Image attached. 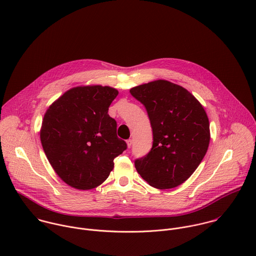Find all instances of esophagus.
Wrapping results in <instances>:
<instances>
[{
  "mask_svg": "<svg viewBox=\"0 0 256 256\" xmlns=\"http://www.w3.org/2000/svg\"><path fill=\"white\" fill-rule=\"evenodd\" d=\"M132 138H128L126 140V144H128V148H130L132 146Z\"/></svg>",
  "mask_w": 256,
  "mask_h": 256,
  "instance_id": "34e87169",
  "label": "esophagus"
}]
</instances>
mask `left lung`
<instances>
[{
  "label": "left lung",
  "mask_w": 256,
  "mask_h": 256,
  "mask_svg": "<svg viewBox=\"0 0 256 256\" xmlns=\"http://www.w3.org/2000/svg\"><path fill=\"white\" fill-rule=\"evenodd\" d=\"M130 94L146 110L152 146L134 160L138 173L156 189H172L195 172L208 150L209 120L187 90L166 80L138 85Z\"/></svg>",
  "instance_id": "8db88e82"
}]
</instances>
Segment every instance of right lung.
Masks as SVG:
<instances>
[{"label": "right lung", "mask_w": 256, "mask_h": 256, "mask_svg": "<svg viewBox=\"0 0 256 256\" xmlns=\"http://www.w3.org/2000/svg\"><path fill=\"white\" fill-rule=\"evenodd\" d=\"M118 92L92 85L69 90L47 110L40 132L45 154L67 185L90 190L102 184L114 160L126 150L108 108Z\"/></svg>", "instance_id": "1"}]
</instances>
